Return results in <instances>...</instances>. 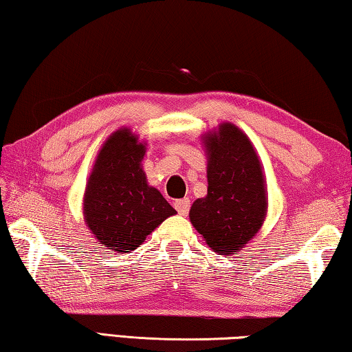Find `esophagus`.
<instances>
[{"label": "esophagus", "mask_w": 352, "mask_h": 352, "mask_svg": "<svg viewBox=\"0 0 352 352\" xmlns=\"http://www.w3.org/2000/svg\"><path fill=\"white\" fill-rule=\"evenodd\" d=\"M175 208L177 210V213L182 214V217H186L190 210V199L188 198H184V199H177L175 201Z\"/></svg>", "instance_id": "1"}]
</instances>
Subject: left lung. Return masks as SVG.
<instances>
[{"instance_id": "left-lung-1", "label": "left lung", "mask_w": 352, "mask_h": 352, "mask_svg": "<svg viewBox=\"0 0 352 352\" xmlns=\"http://www.w3.org/2000/svg\"><path fill=\"white\" fill-rule=\"evenodd\" d=\"M207 153V195L190 208V223L218 255L241 250L267 214L260 156L243 129L230 122L201 135Z\"/></svg>"}]
</instances>
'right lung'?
I'll return each mask as SVG.
<instances>
[{
	"instance_id": "1",
	"label": "right lung",
	"mask_w": 352,
	"mask_h": 352,
	"mask_svg": "<svg viewBox=\"0 0 352 352\" xmlns=\"http://www.w3.org/2000/svg\"><path fill=\"white\" fill-rule=\"evenodd\" d=\"M146 142L122 126L104 140L83 195V219L98 244L133 252L164 221L176 214L142 168Z\"/></svg>"
}]
</instances>
